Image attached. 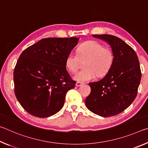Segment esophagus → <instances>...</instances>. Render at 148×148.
<instances>
[{"label":"esophagus","mask_w":148,"mask_h":148,"mask_svg":"<svg viewBox=\"0 0 148 148\" xmlns=\"http://www.w3.org/2000/svg\"><path fill=\"white\" fill-rule=\"evenodd\" d=\"M82 85H84V83H82V82H77V83H76V86L77 87H80V86H82Z\"/></svg>","instance_id":"obj_1"}]
</instances>
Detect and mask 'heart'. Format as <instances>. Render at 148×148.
<instances>
[{"label": "heart", "instance_id": "heart-1", "mask_svg": "<svg viewBox=\"0 0 148 148\" xmlns=\"http://www.w3.org/2000/svg\"><path fill=\"white\" fill-rule=\"evenodd\" d=\"M84 62V69L74 76L77 82H89L94 79L97 75L99 77L106 75L113 64V51L98 42L89 40L80 45L77 49V55L72 52L69 53L65 64L68 71L74 74Z\"/></svg>", "mask_w": 148, "mask_h": 148}]
</instances>
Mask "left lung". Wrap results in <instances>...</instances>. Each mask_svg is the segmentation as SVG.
<instances>
[{"label":"left lung","mask_w":148,"mask_h":148,"mask_svg":"<svg viewBox=\"0 0 148 148\" xmlns=\"http://www.w3.org/2000/svg\"><path fill=\"white\" fill-rule=\"evenodd\" d=\"M107 42L114 53V62L104 78L89 83L91 93L86 99L87 108L102 117L119 114L136 98L141 80V70L134 50L117 36L93 34Z\"/></svg>","instance_id":"obj_1"}]
</instances>
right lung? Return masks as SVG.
Masks as SVG:
<instances>
[{
	"label": "right lung",
	"instance_id": "right-lung-1",
	"mask_svg": "<svg viewBox=\"0 0 148 148\" xmlns=\"http://www.w3.org/2000/svg\"><path fill=\"white\" fill-rule=\"evenodd\" d=\"M79 38H47L25 49L14 71V92L32 116L48 117L61 110L68 91L74 88L65 60Z\"/></svg>",
	"mask_w": 148,
	"mask_h": 148
}]
</instances>
